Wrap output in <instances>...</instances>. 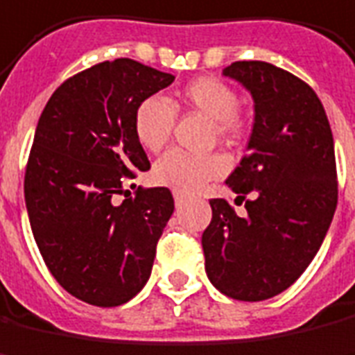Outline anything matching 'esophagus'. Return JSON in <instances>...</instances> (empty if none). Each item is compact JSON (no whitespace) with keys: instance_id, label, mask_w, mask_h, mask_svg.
Segmentation results:
<instances>
[{"instance_id":"esophagus-1","label":"esophagus","mask_w":355,"mask_h":355,"mask_svg":"<svg viewBox=\"0 0 355 355\" xmlns=\"http://www.w3.org/2000/svg\"><path fill=\"white\" fill-rule=\"evenodd\" d=\"M173 201H175V209H180L183 205V197L180 193H173Z\"/></svg>"}]
</instances>
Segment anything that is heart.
Instances as JSON below:
<instances>
[{"mask_svg":"<svg viewBox=\"0 0 355 355\" xmlns=\"http://www.w3.org/2000/svg\"><path fill=\"white\" fill-rule=\"evenodd\" d=\"M178 104L201 112L214 121L222 139H236L241 133V117L238 116L239 96L224 80L199 77L178 92ZM175 112L166 100L158 96L143 100L133 116V131L139 145L148 153H158L172 135ZM228 170V162L220 154L189 156L180 150L166 153L154 164L153 180L182 195H191L210 180H216Z\"/></svg>","mask_w":355,"mask_h":355,"instance_id":"1","label":"heart"}]
</instances>
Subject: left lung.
<instances>
[{
  "instance_id": "8db88e82",
  "label": "left lung",
  "mask_w": 355,
  "mask_h": 355,
  "mask_svg": "<svg viewBox=\"0 0 355 355\" xmlns=\"http://www.w3.org/2000/svg\"><path fill=\"white\" fill-rule=\"evenodd\" d=\"M253 98L248 156L228 187L248 214L212 199L202 232L205 270L222 294L263 302L294 284L329 232L336 201L334 141L309 85L266 61H236L222 71Z\"/></svg>"
}]
</instances>
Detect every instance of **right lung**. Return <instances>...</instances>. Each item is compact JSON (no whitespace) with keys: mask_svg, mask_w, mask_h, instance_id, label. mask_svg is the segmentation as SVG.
Segmentation results:
<instances>
[{"mask_svg":"<svg viewBox=\"0 0 355 355\" xmlns=\"http://www.w3.org/2000/svg\"><path fill=\"white\" fill-rule=\"evenodd\" d=\"M173 79L135 60L104 61L65 80L38 119L26 212L44 263L80 302L127 304L150 276L172 193L153 187L116 199L123 175L150 170L133 131L137 106Z\"/></svg>","mask_w":355,"mask_h":355,"instance_id":"1","label":"right lung"}]
</instances>
